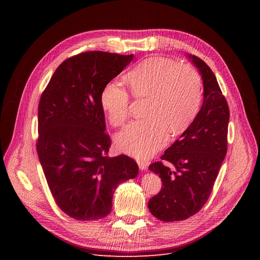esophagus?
I'll list each match as a JSON object with an SVG mask.
<instances>
[{
    "label": "esophagus",
    "instance_id": "esophagus-1",
    "mask_svg": "<svg viewBox=\"0 0 260 260\" xmlns=\"http://www.w3.org/2000/svg\"><path fill=\"white\" fill-rule=\"evenodd\" d=\"M137 163H138L140 171H146V170H147V168H148V163H147V162L142 161V160H138Z\"/></svg>",
    "mask_w": 260,
    "mask_h": 260
}]
</instances>
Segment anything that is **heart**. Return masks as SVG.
I'll list each match as a JSON object with an SVG mask.
<instances>
[{
	"label": "heart",
	"instance_id": "heart-1",
	"mask_svg": "<svg viewBox=\"0 0 260 260\" xmlns=\"http://www.w3.org/2000/svg\"><path fill=\"white\" fill-rule=\"evenodd\" d=\"M127 82L136 98H147V118L128 123L116 135L115 144L121 153L147 158L167 144L169 131L180 134L193 121L202 99L201 79L190 66L148 58L128 73ZM100 103L113 125H121L128 116L129 95L117 81L103 87Z\"/></svg>",
	"mask_w": 260,
	"mask_h": 260
}]
</instances>
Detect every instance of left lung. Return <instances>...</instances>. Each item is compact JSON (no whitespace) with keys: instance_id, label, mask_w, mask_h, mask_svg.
I'll return each mask as SVG.
<instances>
[{"instance_id":"obj_1","label":"left lung","mask_w":260,"mask_h":260,"mask_svg":"<svg viewBox=\"0 0 260 260\" xmlns=\"http://www.w3.org/2000/svg\"><path fill=\"white\" fill-rule=\"evenodd\" d=\"M201 75L203 103L189 126L161 156L168 161L148 169L162 180L160 192L148 201V210L162 221H180L195 215L210 197L228 147L230 111L211 68L187 54Z\"/></svg>"}]
</instances>
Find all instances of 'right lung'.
Segmentation results:
<instances>
[{
	"instance_id": "right-lung-1",
	"label": "right lung",
	"mask_w": 260,
	"mask_h": 260,
	"mask_svg": "<svg viewBox=\"0 0 260 260\" xmlns=\"http://www.w3.org/2000/svg\"><path fill=\"white\" fill-rule=\"evenodd\" d=\"M104 51H87L65 60L41 95L37 151L58 207L80 221L97 220L112 211L117 186L138 175L125 155L108 157L100 103L103 87L133 60Z\"/></svg>"
}]
</instances>
